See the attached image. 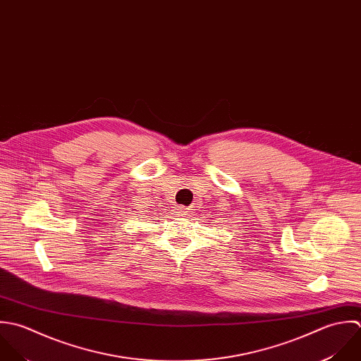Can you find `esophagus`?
<instances>
[{
    "mask_svg": "<svg viewBox=\"0 0 361 361\" xmlns=\"http://www.w3.org/2000/svg\"><path fill=\"white\" fill-rule=\"evenodd\" d=\"M186 210H188V209H183V207H182V209H178L175 213H176L178 217H186V216H188V212H186Z\"/></svg>",
    "mask_w": 361,
    "mask_h": 361,
    "instance_id": "obj_1",
    "label": "esophagus"
}]
</instances>
